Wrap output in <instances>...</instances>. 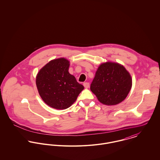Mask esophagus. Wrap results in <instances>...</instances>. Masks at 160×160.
Masks as SVG:
<instances>
[{
    "label": "esophagus",
    "instance_id": "esophagus-1",
    "mask_svg": "<svg viewBox=\"0 0 160 160\" xmlns=\"http://www.w3.org/2000/svg\"><path fill=\"white\" fill-rule=\"evenodd\" d=\"M83 85H84V88H86V89L89 88V86H90V84H89V82H84V83L83 84Z\"/></svg>",
    "mask_w": 160,
    "mask_h": 160
}]
</instances>
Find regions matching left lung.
Masks as SVG:
<instances>
[{
    "label": "left lung",
    "mask_w": 160,
    "mask_h": 160,
    "mask_svg": "<svg viewBox=\"0 0 160 160\" xmlns=\"http://www.w3.org/2000/svg\"><path fill=\"white\" fill-rule=\"evenodd\" d=\"M132 85L131 76L123 65L107 62L100 64L97 69L91 91L100 103L115 105L126 98Z\"/></svg>",
    "instance_id": "1"
}]
</instances>
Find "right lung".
I'll return each mask as SVG.
<instances>
[{
  "instance_id": "1",
  "label": "right lung",
  "mask_w": 160,
  "mask_h": 160,
  "mask_svg": "<svg viewBox=\"0 0 160 160\" xmlns=\"http://www.w3.org/2000/svg\"><path fill=\"white\" fill-rule=\"evenodd\" d=\"M69 62L65 58L50 61L39 70L36 78L38 92L49 107L65 110L76 100L84 88L69 72Z\"/></svg>"
}]
</instances>
